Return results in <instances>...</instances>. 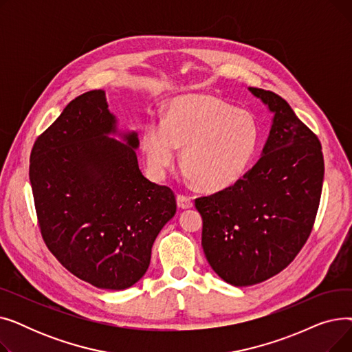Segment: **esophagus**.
Segmentation results:
<instances>
[{"mask_svg":"<svg viewBox=\"0 0 352 352\" xmlns=\"http://www.w3.org/2000/svg\"><path fill=\"white\" fill-rule=\"evenodd\" d=\"M177 204L181 210H188V208H192L194 207V202L191 199V197H187V195H177Z\"/></svg>","mask_w":352,"mask_h":352,"instance_id":"34e87169","label":"esophagus"}]
</instances>
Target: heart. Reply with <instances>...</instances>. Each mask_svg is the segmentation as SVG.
<instances>
[{
    "instance_id": "obj_1",
    "label": "heart",
    "mask_w": 352,
    "mask_h": 352,
    "mask_svg": "<svg viewBox=\"0 0 352 352\" xmlns=\"http://www.w3.org/2000/svg\"><path fill=\"white\" fill-rule=\"evenodd\" d=\"M256 118L210 94H186L170 101L164 121H148L141 150L148 174L161 181L177 161L201 190L221 191L244 175L260 146Z\"/></svg>"
}]
</instances>
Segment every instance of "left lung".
Instances as JSON below:
<instances>
[{"label":"left lung","instance_id":"obj_1","mask_svg":"<svg viewBox=\"0 0 352 352\" xmlns=\"http://www.w3.org/2000/svg\"><path fill=\"white\" fill-rule=\"evenodd\" d=\"M248 91L272 113L261 157L234 186L195 199L207 261L235 287L263 283L294 260L312 230L324 181L317 135L275 92Z\"/></svg>","mask_w":352,"mask_h":352}]
</instances>
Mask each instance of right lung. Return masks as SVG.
<instances>
[{"label":"right lung","instance_id":"obj_1","mask_svg":"<svg viewBox=\"0 0 352 352\" xmlns=\"http://www.w3.org/2000/svg\"><path fill=\"white\" fill-rule=\"evenodd\" d=\"M138 134L118 128L105 91L72 100L36 138L30 181L48 250L80 280L121 291L148 270L175 215L174 192L138 166Z\"/></svg>","mask_w":352,"mask_h":352}]
</instances>
